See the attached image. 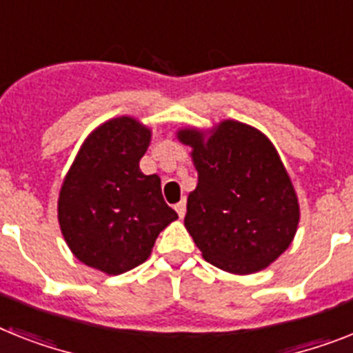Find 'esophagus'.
I'll use <instances>...</instances> for the list:
<instances>
[{"label": "esophagus", "instance_id": "esophagus-1", "mask_svg": "<svg viewBox=\"0 0 353 353\" xmlns=\"http://www.w3.org/2000/svg\"><path fill=\"white\" fill-rule=\"evenodd\" d=\"M174 211L179 212L180 218L185 216V200H182V202L176 203V205H174Z\"/></svg>", "mask_w": 353, "mask_h": 353}]
</instances>
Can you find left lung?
I'll list each match as a JSON object with an SVG mask.
<instances>
[{"label":"left lung","instance_id":"left-lung-1","mask_svg":"<svg viewBox=\"0 0 353 353\" xmlns=\"http://www.w3.org/2000/svg\"><path fill=\"white\" fill-rule=\"evenodd\" d=\"M198 171L183 225L203 260L231 274L269 267L292 243L299 203L283 162L260 130L222 121L176 133Z\"/></svg>","mask_w":353,"mask_h":353}]
</instances>
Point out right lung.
Returning a JSON list of instances; mask_svg holds the SVG:
<instances>
[{"label": "right lung", "instance_id": "right-lung-1", "mask_svg": "<svg viewBox=\"0 0 353 353\" xmlns=\"http://www.w3.org/2000/svg\"><path fill=\"white\" fill-rule=\"evenodd\" d=\"M150 142L151 130L137 119H110L83 142L61 185L65 241L79 261L108 276L144 263L160 231L179 218L159 174L139 168Z\"/></svg>", "mask_w": 353, "mask_h": 353}]
</instances>
